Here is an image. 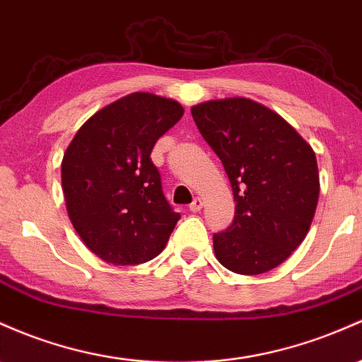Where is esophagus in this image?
<instances>
[{
    "mask_svg": "<svg viewBox=\"0 0 362 362\" xmlns=\"http://www.w3.org/2000/svg\"><path fill=\"white\" fill-rule=\"evenodd\" d=\"M202 204H204V202H202L201 197H196V199L190 202L189 209H190V211H192V213H199L201 209H202Z\"/></svg>",
    "mask_w": 362,
    "mask_h": 362,
    "instance_id": "1",
    "label": "esophagus"
}]
</instances>
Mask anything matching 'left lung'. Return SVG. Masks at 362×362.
<instances>
[{"label":"left lung","mask_w":362,"mask_h":362,"mask_svg":"<svg viewBox=\"0 0 362 362\" xmlns=\"http://www.w3.org/2000/svg\"><path fill=\"white\" fill-rule=\"evenodd\" d=\"M190 113L223 163L235 199L232 225L213 235L214 256L239 275L276 268L299 247L315 218V151L291 123L252 99H211Z\"/></svg>","instance_id":"1"}]
</instances>
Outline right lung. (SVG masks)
<instances>
[{
  "label": "right lung",
  "mask_w": 362,
  "mask_h": 362,
  "mask_svg": "<svg viewBox=\"0 0 362 362\" xmlns=\"http://www.w3.org/2000/svg\"><path fill=\"white\" fill-rule=\"evenodd\" d=\"M182 115L184 108L173 99L127 94L96 111L63 154L69 218L87 249L105 263L153 259L180 220L163 196L151 151Z\"/></svg>",
  "instance_id": "right-lung-1"
}]
</instances>
